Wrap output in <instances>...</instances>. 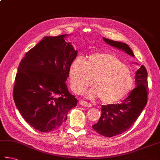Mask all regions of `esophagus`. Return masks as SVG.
I'll list each match as a JSON object with an SVG mask.
<instances>
[{
    "label": "esophagus",
    "instance_id": "esophagus-1",
    "mask_svg": "<svg viewBox=\"0 0 160 160\" xmlns=\"http://www.w3.org/2000/svg\"><path fill=\"white\" fill-rule=\"evenodd\" d=\"M79 103H80V105H82V106H84V107H87V108H91L92 107V105L90 104V103H89V102H87L86 101H80V102H79Z\"/></svg>",
    "mask_w": 160,
    "mask_h": 160
}]
</instances>
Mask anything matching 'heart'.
<instances>
[{
  "label": "heart",
  "mask_w": 160,
  "mask_h": 160,
  "mask_svg": "<svg viewBox=\"0 0 160 160\" xmlns=\"http://www.w3.org/2000/svg\"><path fill=\"white\" fill-rule=\"evenodd\" d=\"M69 80L75 92L81 93L93 82L85 93L87 98H98L102 102L112 104L123 99L132 89L134 80L131 72L115 55L107 52L90 55L86 62L80 58L71 62Z\"/></svg>",
  "instance_id": "obj_1"
}]
</instances>
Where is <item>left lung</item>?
<instances>
[{
	"instance_id": "obj_1",
	"label": "left lung",
	"mask_w": 160,
	"mask_h": 160,
	"mask_svg": "<svg viewBox=\"0 0 160 160\" xmlns=\"http://www.w3.org/2000/svg\"><path fill=\"white\" fill-rule=\"evenodd\" d=\"M102 39L108 44L134 57L132 51L126 43L105 37ZM147 76L148 73L145 67L141 66L135 73V88L119 104L102 105L101 117L98 123L93 125V129L107 137L118 135L129 129L138 118L147 103Z\"/></svg>"
}]
</instances>
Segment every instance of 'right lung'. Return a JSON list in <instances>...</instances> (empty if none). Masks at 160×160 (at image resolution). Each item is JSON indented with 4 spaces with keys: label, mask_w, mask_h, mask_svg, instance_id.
<instances>
[{
    "label": "right lung",
    "mask_w": 160,
    "mask_h": 160,
    "mask_svg": "<svg viewBox=\"0 0 160 160\" xmlns=\"http://www.w3.org/2000/svg\"><path fill=\"white\" fill-rule=\"evenodd\" d=\"M44 37L21 61L13 97L22 117L34 129L48 132L60 128L78 100L65 82L78 51L64 39Z\"/></svg>",
    "instance_id": "1"
}]
</instances>
